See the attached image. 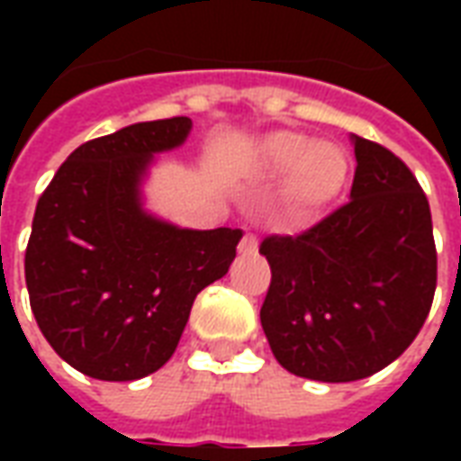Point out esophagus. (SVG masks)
<instances>
[{
    "instance_id": "34e87169",
    "label": "esophagus",
    "mask_w": 461,
    "mask_h": 461,
    "mask_svg": "<svg viewBox=\"0 0 461 461\" xmlns=\"http://www.w3.org/2000/svg\"><path fill=\"white\" fill-rule=\"evenodd\" d=\"M257 247H259V240H257V234L247 231V234H244V237H241V241H240V254H254V251H257Z\"/></svg>"
}]
</instances>
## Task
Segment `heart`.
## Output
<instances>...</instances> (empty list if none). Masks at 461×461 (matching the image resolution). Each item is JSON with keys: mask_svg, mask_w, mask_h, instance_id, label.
<instances>
[{"mask_svg": "<svg viewBox=\"0 0 461 461\" xmlns=\"http://www.w3.org/2000/svg\"><path fill=\"white\" fill-rule=\"evenodd\" d=\"M257 165L284 177V204L291 217L309 220L336 200L348 180V158L333 142H313L301 132H274L259 145Z\"/></svg>", "mask_w": 461, "mask_h": 461, "instance_id": "b5f03b06", "label": "heart"}]
</instances>
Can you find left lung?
I'll return each mask as SVG.
<instances>
[{
	"label": "left lung",
	"instance_id": "1",
	"mask_svg": "<svg viewBox=\"0 0 461 461\" xmlns=\"http://www.w3.org/2000/svg\"><path fill=\"white\" fill-rule=\"evenodd\" d=\"M350 202L296 237H267L261 329L289 373L350 383L390 366L422 329L437 286L425 192L405 162L353 135Z\"/></svg>",
	"mask_w": 461,
	"mask_h": 461
}]
</instances>
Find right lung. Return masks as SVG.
Listing matches in <instances>:
<instances>
[{
    "mask_svg": "<svg viewBox=\"0 0 461 461\" xmlns=\"http://www.w3.org/2000/svg\"><path fill=\"white\" fill-rule=\"evenodd\" d=\"M187 115L135 122L76 148L36 202L29 303L59 356L95 380H138L175 353L194 296L221 279L241 230H180L142 210L152 155L180 148Z\"/></svg>",
    "mask_w": 461,
    "mask_h": 461,
    "instance_id": "1",
    "label": "right lung"
}]
</instances>
